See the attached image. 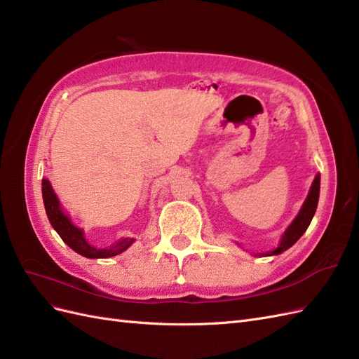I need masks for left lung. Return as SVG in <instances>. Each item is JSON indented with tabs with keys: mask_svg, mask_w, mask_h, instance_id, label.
<instances>
[{
	"mask_svg": "<svg viewBox=\"0 0 359 359\" xmlns=\"http://www.w3.org/2000/svg\"><path fill=\"white\" fill-rule=\"evenodd\" d=\"M319 191H320V175L318 173V175L313 180V184L310 187L306 202L302 203L298 215L295 217V220L290 223V226L285 231L283 236H281V241H280L278 247L276 250H273V252L265 253V256H273V255H280V253L286 252V250L295 244L302 236V233L307 231V227L310 226L313 215H314V212H316V208H318ZM262 256H264V253H262Z\"/></svg>",
	"mask_w": 359,
	"mask_h": 359,
	"instance_id": "left-lung-1",
	"label": "left lung"
}]
</instances>
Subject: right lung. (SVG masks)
<instances>
[{
  "instance_id": "1",
  "label": "right lung",
  "mask_w": 359,
  "mask_h": 359,
  "mask_svg": "<svg viewBox=\"0 0 359 359\" xmlns=\"http://www.w3.org/2000/svg\"><path fill=\"white\" fill-rule=\"evenodd\" d=\"M41 193H43V203H45V210L52 227L58 232L61 240L70 248H73L76 253L90 259H106V257H112L123 253L124 250H127L133 244L135 241L133 238H123V240H119L116 244L111 245L109 248H97L91 245L85 240L83 231L72 223L67 214H64L57 194L53 193L50 182L46 178H43L41 181Z\"/></svg>"
}]
</instances>
